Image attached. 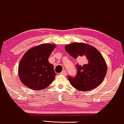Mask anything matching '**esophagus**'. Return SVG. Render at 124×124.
<instances>
[{
  "mask_svg": "<svg viewBox=\"0 0 124 124\" xmlns=\"http://www.w3.org/2000/svg\"><path fill=\"white\" fill-rule=\"evenodd\" d=\"M61 74L62 75L66 76V70H62V73H61Z\"/></svg>",
  "mask_w": 124,
  "mask_h": 124,
  "instance_id": "34e87169",
  "label": "esophagus"
}]
</instances>
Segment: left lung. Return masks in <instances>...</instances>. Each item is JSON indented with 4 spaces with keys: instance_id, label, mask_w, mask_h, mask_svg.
Returning <instances> with one entry per match:
<instances>
[{
    "instance_id": "8db88e82",
    "label": "left lung",
    "mask_w": 124,
    "mask_h": 124,
    "mask_svg": "<svg viewBox=\"0 0 124 124\" xmlns=\"http://www.w3.org/2000/svg\"><path fill=\"white\" fill-rule=\"evenodd\" d=\"M65 49L75 59L84 60V64H77L76 77H68L73 87L79 91H90L102 83L106 75L107 66L98 50L88 44L77 42L67 45Z\"/></svg>"
}]
</instances>
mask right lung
Wrapping results in <instances>:
<instances>
[{"label": "right lung", "mask_w": 124, "mask_h": 124, "mask_svg": "<svg viewBox=\"0 0 124 124\" xmlns=\"http://www.w3.org/2000/svg\"><path fill=\"white\" fill-rule=\"evenodd\" d=\"M56 45L41 44L29 49L19 64L18 73L21 82L32 90H42L55 78L54 66L48 61Z\"/></svg>", "instance_id": "right-lung-1"}]
</instances>
